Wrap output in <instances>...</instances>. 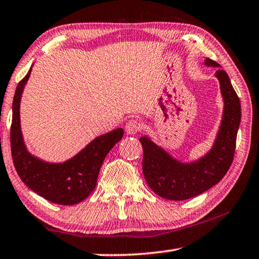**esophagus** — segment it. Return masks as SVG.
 <instances>
[{
	"instance_id": "esophagus-1",
	"label": "esophagus",
	"mask_w": 259,
	"mask_h": 259,
	"mask_svg": "<svg viewBox=\"0 0 259 259\" xmlns=\"http://www.w3.org/2000/svg\"><path fill=\"white\" fill-rule=\"evenodd\" d=\"M141 130H142V125H141V123H139L138 121L130 120V121L126 122V124H125L126 134L135 135V134H137L138 131H141Z\"/></svg>"
}]
</instances>
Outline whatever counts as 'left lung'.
<instances>
[{
  "label": "left lung",
  "mask_w": 259,
  "mask_h": 259,
  "mask_svg": "<svg viewBox=\"0 0 259 259\" xmlns=\"http://www.w3.org/2000/svg\"><path fill=\"white\" fill-rule=\"evenodd\" d=\"M207 67H215L225 107L218 136L211 151L198 161L183 163L143 136V173L155 194L169 200H184L203 194L215 186L227 173L235 153L236 136L241 122V104L227 72L211 59Z\"/></svg>",
  "instance_id": "left-lung-1"
}]
</instances>
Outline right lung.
I'll return each mask as SVG.
<instances>
[{
  "label": "right lung",
  "instance_id": "1",
  "mask_svg": "<svg viewBox=\"0 0 259 259\" xmlns=\"http://www.w3.org/2000/svg\"><path fill=\"white\" fill-rule=\"evenodd\" d=\"M31 69L19 81L12 102L10 145L12 161L20 180L49 202L75 205L88 198L97 186L98 175L106 155L123 137L118 128L97 137L79 153L62 163L45 162L26 150L20 131V98Z\"/></svg>",
  "mask_w": 259,
  "mask_h": 259
}]
</instances>
